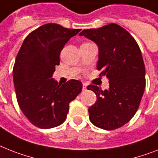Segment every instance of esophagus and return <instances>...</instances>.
Segmentation results:
<instances>
[{"label": "esophagus", "instance_id": "obj_1", "mask_svg": "<svg viewBox=\"0 0 158 158\" xmlns=\"http://www.w3.org/2000/svg\"><path fill=\"white\" fill-rule=\"evenodd\" d=\"M87 85H88L86 84V83H83V87H82V89H83V90H86V88H87Z\"/></svg>", "mask_w": 158, "mask_h": 158}]
</instances>
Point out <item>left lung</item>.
Instances as JSON below:
<instances>
[{"label":"left lung","instance_id":"obj_1","mask_svg":"<svg viewBox=\"0 0 158 158\" xmlns=\"http://www.w3.org/2000/svg\"><path fill=\"white\" fill-rule=\"evenodd\" d=\"M85 36L97 44V69L109 81V89L102 90L90 85L87 89L97 96L89 108V119L96 127L114 130L127 123L135 114L145 88V68L140 49L133 37L114 23L84 30Z\"/></svg>","mask_w":158,"mask_h":158}]
</instances>
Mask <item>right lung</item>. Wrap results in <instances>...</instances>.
<instances>
[{
  "label": "right lung",
  "instance_id": "obj_1",
  "mask_svg": "<svg viewBox=\"0 0 158 158\" xmlns=\"http://www.w3.org/2000/svg\"><path fill=\"white\" fill-rule=\"evenodd\" d=\"M80 31L45 24L25 39L18 52L13 69L17 100L25 116L36 127L48 129L60 125L70 102L81 92L80 81L61 85L52 78L61 51Z\"/></svg>",
  "mask_w": 158,
  "mask_h": 158
}]
</instances>
